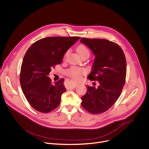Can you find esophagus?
<instances>
[{
    "instance_id": "obj_1",
    "label": "esophagus",
    "mask_w": 149,
    "mask_h": 149,
    "mask_svg": "<svg viewBox=\"0 0 149 149\" xmlns=\"http://www.w3.org/2000/svg\"><path fill=\"white\" fill-rule=\"evenodd\" d=\"M71 81V82L72 83V84H71V86H72V87H75V86L78 85L77 83H76V82L72 81Z\"/></svg>"
}]
</instances>
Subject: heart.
<instances>
[{"label":"heart","instance_id":"obj_1","mask_svg":"<svg viewBox=\"0 0 149 149\" xmlns=\"http://www.w3.org/2000/svg\"><path fill=\"white\" fill-rule=\"evenodd\" d=\"M77 51L81 57L86 54L89 55V51L88 49L85 45L83 44H81L79 46H78V47H77ZM68 53V51H67L65 53L64 56L65 57L67 56ZM85 73H86L85 70L83 68H77L75 67H71V68H70L67 71V74L75 79H79L81 78V77L82 75L85 74Z\"/></svg>","mask_w":149,"mask_h":149}]
</instances>
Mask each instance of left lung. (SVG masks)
Masks as SVG:
<instances>
[{
    "mask_svg": "<svg viewBox=\"0 0 149 149\" xmlns=\"http://www.w3.org/2000/svg\"><path fill=\"white\" fill-rule=\"evenodd\" d=\"M80 42L95 56L88 78L99 83L97 88L86 86L81 105L91 114H101L111 108L121 93L127 75L125 56L119 45L109 40L81 38Z\"/></svg>",
    "mask_w": 149,
    "mask_h": 149,
    "instance_id": "8db88e82",
    "label": "left lung"
}]
</instances>
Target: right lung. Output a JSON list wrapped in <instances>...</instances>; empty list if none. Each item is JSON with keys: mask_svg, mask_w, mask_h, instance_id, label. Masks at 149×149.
<instances>
[{"mask_svg": "<svg viewBox=\"0 0 149 149\" xmlns=\"http://www.w3.org/2000/svg\"><path fill=\"white\" fill-rule=\"evenodd\" d=\"M79 36H52L39 39L26 51L21 67L20 84L29 104L36 111L46 113L60 104L65 92L64 79L53 85L48 77L52 68L61 63L68 49Z\"/></svg>", "mask_w": 149, "mask_h": 149, "instance_id": "1", "label": "right lung"}]
</instances>
